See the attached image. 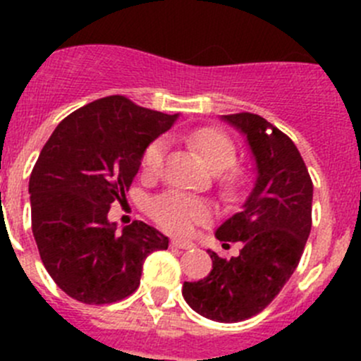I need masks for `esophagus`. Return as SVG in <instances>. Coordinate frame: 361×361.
<instances>
[{"label": "esophagus", "instance_id": "obj_1", "mask_svg": "<svg viewBox=\"0 0 361 361\" xmlns=\"http://www.w3.org/2000/svg\"><path fill=\"white\" fill-rule=\"evenodd\" d=\"M171 245H173L174 248H178V250H192V248H194V243L180 241V239H174V241L171 243Z\"/></svg>", "mask_w": 361, "mask_h": 361}]
</instances>
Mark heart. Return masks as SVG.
<instances>
[{"mask_svg":"<svg viewBox=\"0 0 361 361\" xmlns=\"http://www.w3.org/2000/svg\"><path fill=\"white\" fill-rule=\"evenodd\" d=\"M190 147L201 155L206 166L214 173H221L232 167L238 159V148L234 141L220 129L214 127H204V129L194 130L188 136ZM167 150L166 137H159L154 143L148 145L141 159V169L145 174H155L162 167L164 155ZM224 181L228 187H235L243 181V174L239 171H227L224 174ZM152 214L162 227L174 232L192 231L195 224L207 220L209 209L202 202L188 199L180 194H166L155 199L152 204Z\"/></svg>","mask_w":361,"mask_h":361,"instance_id":"heart-1","label":"heart"}]
</instances>
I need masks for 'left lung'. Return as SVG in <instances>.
<instances>
[{
    "mask_svg": "<svg viewBox=\"0 0 361 361\" xmlns=\"http://www.w3.org/2000/svg\"><path fill=\"white\" fill-rule=\"evenodd\" d=\"M221 120L246 137L257 171L241 211L214 232L224 243H241V251L221 258L207 250L213 269L185 281L181 293L204 318L238 323L264 311L297 269L311 232L312 181L293 141L271 122L248 111Z\"/></svg>",
    "mask_w": 361,
    "mask_h": 361,
    "instance_id": "8db88e82",
    "label": "left lung"
}]
</instances>
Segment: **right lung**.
I'll use <instances>...</instances> for the list:
<instances>
[{"instance_id": "1", "label": "right lung", "mask_w": 361, "mask_h": 361, "mask_svg": "<svg viewBox=\"0 0 361 361\" xmlns=\"http://www.w3.org/2000/svg\"><path fill=\"white\" fill-rule=\"evenodd\" d=\"M178 115L123 96L92 101L68 115L29 178L31 227L56 285L83 304H111L136 292L145 258L169 239L145 221L116 231L108 220L137 174L145 150Z\"/></svg>"}]
</instances>
